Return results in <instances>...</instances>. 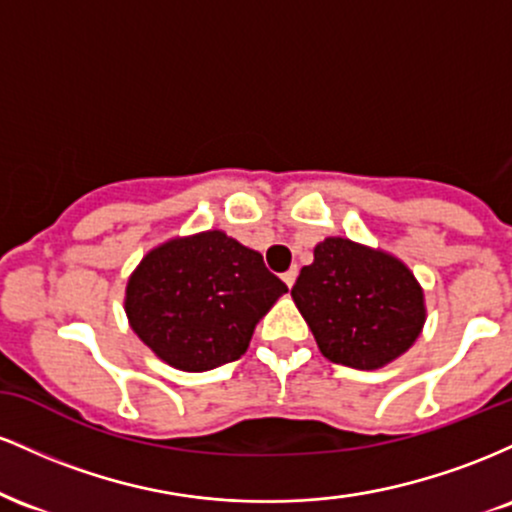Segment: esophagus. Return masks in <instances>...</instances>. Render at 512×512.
I'll return each instance as SVG.
<instances>
[{"label": "esophagus", "mask_w": 512, "mask_h": 512, "mask_svg": "<svg viewBox=\"0 0 512 512\" xmlns=\"http://www.w3.org/2000/svg\"><path fill=\"white\" fill-rule=\"evenodd\" d=\"M296 276H298V267H291L289 272H284V274H281V279H284V284L289 286V289H291V286L296 284Z\"/></svg>", "instance_id": "obj_1"}]
</instances>
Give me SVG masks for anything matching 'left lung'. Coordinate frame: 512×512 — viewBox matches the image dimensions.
Segmentation results:
<instances>
[{
    "label": "left lung",
    "instance_id": "left-lung-1",
    "mask_svg": "<svg viewBox=\"0 0 512 512\" xmlns=\"http://www.w3.org/2000/svg\"><path fill=\"white\" fill-rule=\"evenodd\" d=\"M291 298L332 363L375 370L419 339L426 298L399 257L380 248L330 236L315 245Z\"/></svg>",
    "mask_w": 512,
    "mask_h": 512
}]
</instances>
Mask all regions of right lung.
<instances>
[{
    "label": "right lung",
    "instance_id": "right-lung-1",
    "mask_svg": "<svg viewBox=\"0 0 512 512\" xmlns=\"http://www.w3.org/2000/svg\"><path fill=\"white\" fill-rule=\"evenodd\" d=\"M286 291L260 252L214 228L146 252L127 279L125 313L163 363L204 373L243 356Z\"/></svg>",
    "mask_w": 512,
    "mask_h": 512
}]
</instances>
